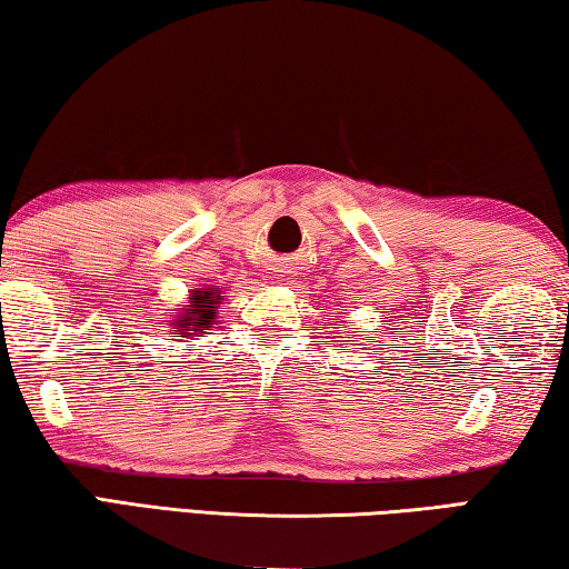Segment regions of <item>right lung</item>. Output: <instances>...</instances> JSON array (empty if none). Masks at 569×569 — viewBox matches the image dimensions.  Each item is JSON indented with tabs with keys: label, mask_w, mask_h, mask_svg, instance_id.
<instances>
[{
	"label": "right lung",
	"mask_w": 569,
	"mask_h": 569,
	"mask_svg": "<svg viewBox=\"0 0 569 569\" xmlns=\"http://www.w3.org/2000/svg\"><path fill=\"white\" fill-rule=\"evenodd\" d=\"M216 303H220V296L210 291V288H203V291H196V298H192L190 308H186L180 316V331H208L210 329V319H213Z\"/></svg>",
	"instance_id": "right-lung-1"
}]
</instances>
